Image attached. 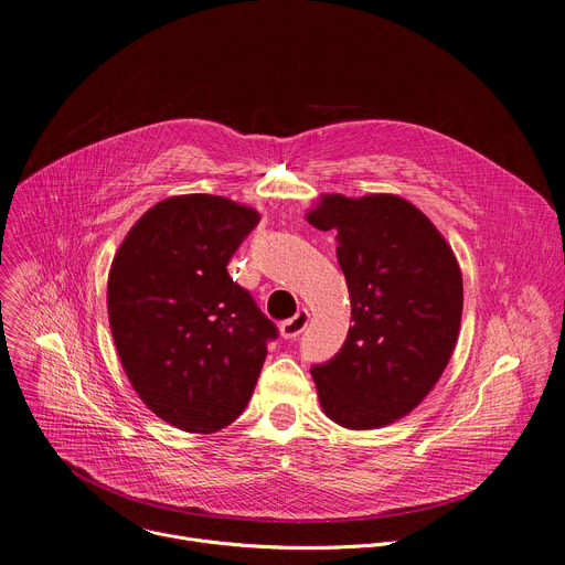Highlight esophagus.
Listing matches in <instances>:
<instances>
[{"instance_id":"esophagus-1","label":"esophagus","mask_w":565,"mask_h":565,"mask_svg":"<svg viewBox=\"0 0 565 565\" xmlns=\"http://www.w3.org/2000/svg\"><path fill=\"white\" fill-rule=\"evenodd\" d=\"M308 319H310V315H308L306 308L297 310L295 317H290L288 321H284V324L279 327V335H281L284 340H295V338H299V333H303V329L308 327Z\"/></svg>"}]
</instances>
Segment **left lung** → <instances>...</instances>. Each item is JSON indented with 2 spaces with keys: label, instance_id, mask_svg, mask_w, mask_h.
Instances as JSON below:
<instances>
[{
  "label": "left lung",
  "instance_id": "obj_1",
  "mask_svg": "<svg viewBox=\"0 0 565 565\" xmlns=\"http://www.w3.org/2000/svg\"><path fill=\"white\" fill-rule=\"evenodd\" d=\"M306 221L338 232L353 327L342 351L310 369L324 414L377 429L412 414L440 380L462 317L451 246L407 199L321 194Z\"/></svg>",
  "mask_w": 565,
  "mask_h": 565
}]
</instances>
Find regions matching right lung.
Masks as SVG:
<instances>
[{
	"label": "right lung",
	"instance_id": "add662e5",
	"mask_svg": "<svg viewBox=\"0 0 565 565\" xmlns=\"http://www.w3.org/2000/svg\"><path fill=\"white\" fill-rule=\"evenodd\" d=\"M259 212L212 194L172 196L127 232L107 281L122 369L160 420L214 434L246 409L277 327L227 262Z\"/></svg>",
	"mask_w": 565,
	"mask_h": 565
}]
</instances>
